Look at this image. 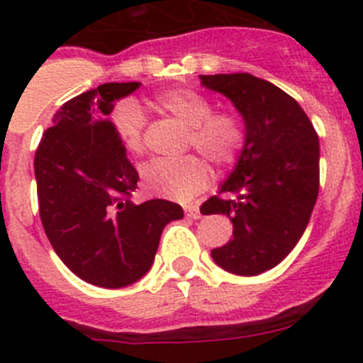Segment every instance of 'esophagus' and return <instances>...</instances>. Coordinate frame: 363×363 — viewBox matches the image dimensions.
Returning a JSON list of instances; mask_svg holds the SVG:
<instances>
[{
	"label": "esophagus",
	"instance_id": "esophagus-1",
	"mask_svg": "<svg viewBox=\"0 0 363 363\" xmlns=\"http://www.w3.org/2000/svg\"><path fill=\"white\" fill-rule=\"evenodd\" d=\"M185 214H187L189 218H194V220H200L201 218L200 207H198V205H187V207H185Z\"/></svg>",
	"mask_w": 363,
	"mask_h": 363
}]
</instances>
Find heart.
Masks as SVG:
<instances>
[{
    "mask_svg": "<svg viewBox=\"0 0 363 363\" xmlns=\"http://www.w3.org/2000/svg\"><path fill=\"white\" fill-rule=\"evenodd\" d=\"M152 104L187 127L185 149H196L216 167L238 162L247 143L242 116L230 108H214L213 99L192 89H169L154 96ZM111 125L121 145L133 156L145 150V116L134 101H121L111 114ZM209 165L196 154L179 160H156L143 167L142 184L156 196L187 200L207 187Z\"/></svg>",
    "mask_w": 363,
    "mask_h": 363,
    "instance_id": "b5f03b06",
    "label": "heart"
}]
</instances>
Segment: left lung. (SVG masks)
<instances>
[{
  "mask_svg": "<svg viewBox=\"0 0 363 363\" xmlns=\"http://www.w3.org/2000/svg\"><path fill=\"white\" fill-rule=\"evenodd\" d=\"M200 78L233 101L247 129L245 149L220 196L200 207L201 214L233 220V240L211 255L225 271L256 277L277 267L309 223L320 189L318 134L296 99L265 79L249 72Z\"/></svg>",
  "mask_w": 363,
  "mask_h": 363,
  "instance_id": "8db88e82",
  "label": "left lung"
}]
</instances>
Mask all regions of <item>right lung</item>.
<instances>
[{"label":"right lung","instance_id":"1","mask_svg":"<svg viewBox=\"0 0 363 363\" xmlns=\"http://www.w3.org/2000/svg\"><path fill=\"white\" fill-rule=\"evenodd\" d=\"M140 83H104L69 99L54 114L34 156L45 234L82 280L118 289L145 274L163 227L184 218L167 200L130 201L138 171L112 130L114 101Z\"/></svg>","mask_w":363,"mask_h":363}]
</instances>
